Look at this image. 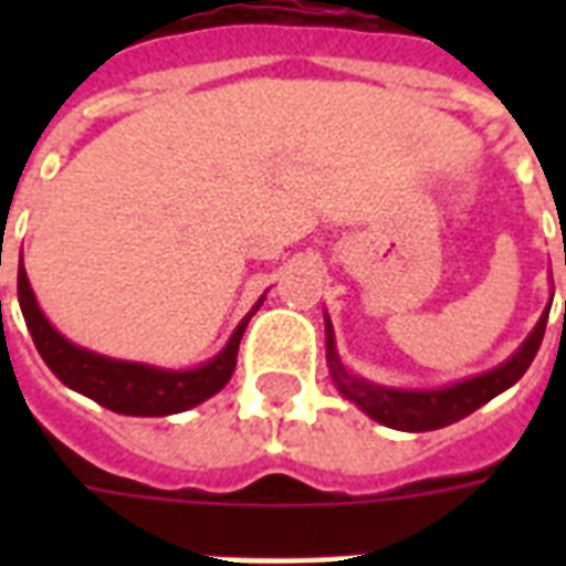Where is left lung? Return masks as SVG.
<instances>
[{"label":"left lung","mask_w":566,"mask_h":566,"mask_svg":"<svg viewBox=\"0 0 566 566\" xmlns=\"http://www.w3.org/2000/svg\"><path fill=\"white\" fill-rule=\"evenodd\" d=\"M546 317H549V311L541 317V323L528 335L526 344L520 346L517 353L511 355L502 367L484 373V376L470 378V381H461V385L443 387V390H387V387L367 385L361 378L349 376L335 353V337H332L328 319L326 361L332 367V378H335L337 390L346 399H353L361 411L370 413L373 420L385 422V426L399 431H434L464 420L475 408L488 405L493 396H500L502 390H509L514 381L523 378V373L528 370V364L535 361L537 349H541V340H544L546 332Z\"/></svg>","instance_id":"8db88e82"}]
</instances>
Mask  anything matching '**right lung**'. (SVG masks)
Masks as SVG:
<instances>
[{"label": "right lung", "instance_id": "right-lung-1", "mask_svg": "<svg viewBox=\"0 0 566 566\" xmlns=\"http://www.w3.org/2000/svg\"><path fill=\"white\" fill-rule=\"evenodd\" d=\"M17 293H20V308L31 332V340L38 346L40 358L49 364V370L55 373L66 387L91 396L93 402L105 405L117 413H132V417H167V413L188 411V408L217 394L234 373L240 337H243V328L252 317L249 314L240 323L238 332L231 335L226 349L213 361H208L199 370L170 373L155 370L146 364L102 358V355H93L64 340L55 328L49 326L43 311L38 308L34 293L29 287V275L22 266L17 273Z\"/></svg>", "mask_w": 566, "mask_h": 566}]
</instances>
